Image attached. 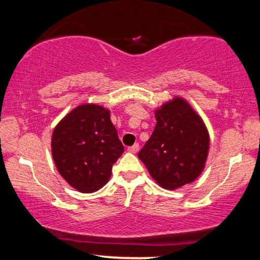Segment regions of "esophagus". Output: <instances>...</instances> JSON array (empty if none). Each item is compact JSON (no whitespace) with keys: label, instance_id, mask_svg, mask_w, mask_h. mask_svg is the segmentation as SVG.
I'll return each mask as SVG.
<instances>
[{"label":"esophagus","instance_id":"1","mask_svg":"<svg viewBox=\"0 0 260 260\" xmlns=\"http://www.w3.org/2000/svg\"><path fill=\"white\" fill-rule=\"evenodd\" d=\"M138 149H140V144L138 143H135L134 145H131V147L127 148V151L129 152H133V154H135V152L138 151Z\"/></svg>","mask_w":260,"mask_h":260}]
</instances>
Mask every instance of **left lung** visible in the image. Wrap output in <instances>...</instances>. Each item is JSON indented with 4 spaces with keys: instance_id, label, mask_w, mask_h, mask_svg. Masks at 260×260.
<instances>
[{
    "instance_id": "8db88e82",
    "label": "left lung",
    "mask_w": 260,
    "mask_h": 260,
    "mask_svg": "<svg viewBox=\"0 0 260 260\" xmlns=\"http://www.w3.org/2000/svg\"><path fill=\"white\" fill-rule=\"evenodd\" d=\"M156 126L138 157L166 189H175L200 175L209 137L200 117L183 99L175 98L155 113Z\"/></svg>"
}]
</instances>
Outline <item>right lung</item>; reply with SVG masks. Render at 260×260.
<instances>
[{
    "instance_id": "1",
    "label": "right lung",
    "mask_w": 260,
    "mask_h": 260,
    "mask_svg": "<svg viewBox=\"0 0 260 260\" xmlns=\"http://www.w3.org/2000/svg\"><path fill=\"white\" fill-rule=\"evenodd\" d=\"M123 151L109 110L102 106H78L53 131L52 155L56 168L81 193L105 186Z\"/></svg>"
}]
</instances>
